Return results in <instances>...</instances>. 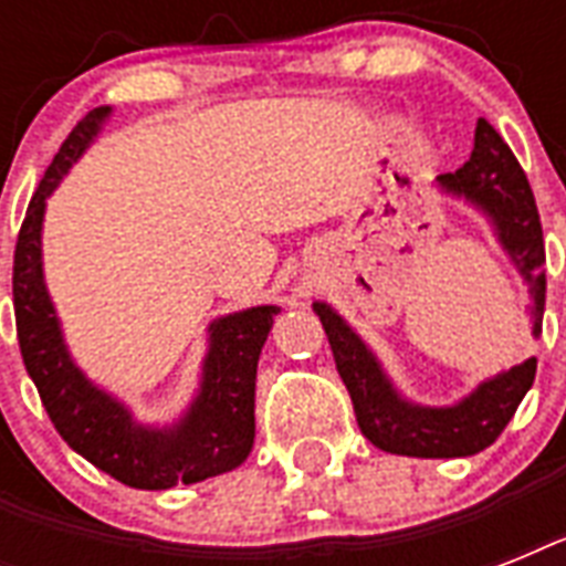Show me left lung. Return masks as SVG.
<instances>
[{"label": "left lung", "mask_w": 566, "mask_h": 566, "mask_svg": "<svg viewBox=\"0 0 566 566\" xmlns=\"http://www.w3.org/2000/svg\"><path fill=\"white\" fill-rule=\"evenodd\" d=\"M440 185L452 193H464L493 217L502 243L535 293L532 323L537 335L544 326L546 305V249L541 213L526 172L488 119L479 117L475 123V146L470 161L461 170L443 172ZM314 311L326 328L337 373L353 396L355 420L361 426V434L373 447L394 455L464 458L482 452L505 431L517 405L535 381L537 358H528L511 367L509 373L484 381L455 408H417L394 394L370 349L355 337L353 328L335 311L323 302H314Z\"/></svg>", "instance_id": "8db88e82"}]
</instances>
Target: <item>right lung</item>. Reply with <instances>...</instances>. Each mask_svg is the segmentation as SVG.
<instances>
[{
    "instance_id": "right-lung-1",
    "label": "right lung",
    "mask_w": 566,
    "mask_h": 566,
    "mask_svg": "<svg viewBox=\"0 0 566 566\" xmlns=\"http://www.w3.org/2000/svg\"><path fill=\"white\" fill-rule=\"evenodd\" d=\"M105 117L108 108H93L75 123L31 196L13 249L17 340L22 364L57 434L117 482L140 491H167L179 482L193 484L229 473L252 452L258 355L273 328L275 308L261 305L213 323L202 394L185 422L172 431L140 429L123 405L87 385L61 344L55 311L43 287L40 222L46 196L91 144Z\"/></svg>"
}]
</instances>
